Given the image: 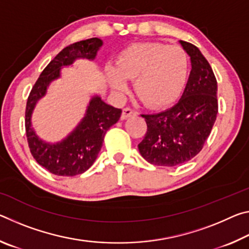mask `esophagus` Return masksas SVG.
Returning a JSON list of instances; mask_svg holds the SVG:
<instances>
[{
  "mask_svg": "<svg viewBox=\"0 0 249 249\" xmlns=\"http://www.w3.org/2000/svg\"><path fill=\"white\" fill-rule=\"evenodd\" d=\"M135 115H136V112H134L133 109H130L129 107H125L123 109V113H122V115H121V119L126 120V119H128V117L135 116Z\"/></svg>",
  "mask_w": 249,
  "mask_h": 249,
  "instance_id": "esophagus-1",
  "label": "esophagus"
}]
</instances>
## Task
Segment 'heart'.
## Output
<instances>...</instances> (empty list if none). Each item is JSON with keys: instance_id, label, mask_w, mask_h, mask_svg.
Returning <instances> with one entry per match:
<instances>
[{"instance_id": "obj_1", "label": "heart", "mask_w": 249, "mask_h": 249, "mask_svg": "<svg viewBox=\"0 0 249 249\" xmlns=\"http://www.w3.org/2000/svg\"><path fill=\"white\" fill-rule=\"evenodd\" d=\"M109 86L116 94L128 91L126 80L135 81L140 100L151 108L167 107L182 93L189 74L187 53L178 46L136 43L122 50L115 67L105 68Z\"/></svg>"}]
</instances>
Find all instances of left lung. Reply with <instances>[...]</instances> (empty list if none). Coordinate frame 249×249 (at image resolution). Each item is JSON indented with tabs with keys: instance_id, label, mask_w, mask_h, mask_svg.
<instances>
[{
	"instance_id": "8db88e82",
	"label": "left lung",
	"mask_w": 249,
	"mask_h": 249,
	"mask_svg": "<svg viewBox=\"0 0 249 249\" xmlns=\"http://www.w3.org/2000/svg\"><path fill=\"white\" fill-rule=\"evenodd\" d=\"M180 45L191 59L192 69L179 102L157 114L142 115L147 124L141 155L153 165L176 167L191 160L203 148L216 120L217 82L199 48Z\"/></svg>"
}]
</instances>
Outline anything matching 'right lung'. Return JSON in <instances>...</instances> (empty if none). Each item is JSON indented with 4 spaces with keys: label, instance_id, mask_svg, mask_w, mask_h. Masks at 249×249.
Listing matches in <instances>:
<instances>
[{
    "label": "right lung",
    "instance_id": "obj_1",
    "mask_svg": "<svg viewBox=\"0 0 249 249\" xmlns=\"http://www.w3.org/2000/svg\"><path fill=\"white\" fill-rule=\"evenodd\" d=\"M102 45L103 41L94 37L67 46L49 62L29 93L25 112L29 149L41 167L56 176L73 177L93 165L102 148L105 133L120 120L122 109L107 104L100 95H93L77 127L65 140L52 144L40 140L32 127L34 108L47 93L49 84L60 78L62 67L72 65L80 58L93 60Z\"/></svg>",
    "mask_w": 249,
    "mask_h": 249
}]
</instances>
